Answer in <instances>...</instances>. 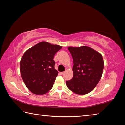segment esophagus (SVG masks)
I'll use <instances>...</instances> for the list:
<instances>
[{"label":"esophagus","instance_id":"34e87169","mask_svg":"<svg viewBox=\"0 0 125 125\" xmlns=\"http://www.w3.org/2000/svg\"><path fill=\"white\" fill-rule=\"evenodd\" d=\"M59 73H60V74H63L64 72H63H63H60Z\"/></svg>","mask_w":125,"mask_h":125}]
</instances>
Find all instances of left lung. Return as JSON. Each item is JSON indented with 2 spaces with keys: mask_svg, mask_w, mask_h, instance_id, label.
<instances>
[{
  "mask_svg": "<svg viewBox=\"0 0 125 125\" xmlns=\"http://www.w3.org/2000/svg\"><path fill=\"white\" fill-rule=\"evenodd\" d=\"M74 65L73 78L66 81L69 90L79 95H85L95 88L101 78L104 68L102 55L86 46L68 47Z\"/></svg>",
  "mask_w": 125,
  "mask_h": 125,
  "instance_id": "8db88e82",
  "label": "left lung"
}]
</instances>
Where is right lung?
<instances>
[{
	"label": "right lung",
	"mask_w": 125,
	"mask_h": 125,
	"mask_svg": "<svg viewBox=\"0 0 125 125\" xmlns=\"http://www.w3.org/2000/svg\"><path fill=\"white\" fill-rule=\"evenodd\" d=\"M62 46L41 42L24 52L20 62L21 75L33 93L43 95L53 86L58 71L55 69V54Z\"/></svg>",
	"instance_id": "obj_1"
}]
</instances>
